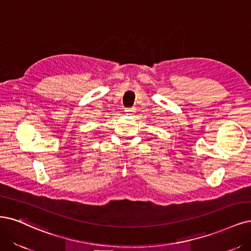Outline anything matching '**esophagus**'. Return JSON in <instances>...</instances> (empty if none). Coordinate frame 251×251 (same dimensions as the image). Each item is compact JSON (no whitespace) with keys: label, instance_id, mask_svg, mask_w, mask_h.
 I'll use <instances>...</instances> for the list:
<instances>
[{"label":"esophagus","instance_id":"1","mask_svg":"<svg viewBox=\"0 0 251 251\" xmlns=\"http://www.w3.org/2000/svg\"><path fill=\"white\" fill-rule=\"evenodd\" d=\"M125 112H126V115H133L136 111H135L134 108H129V109H126Z\"/></svg>","mask_w":251,"mask_h":251}]
</instances>
